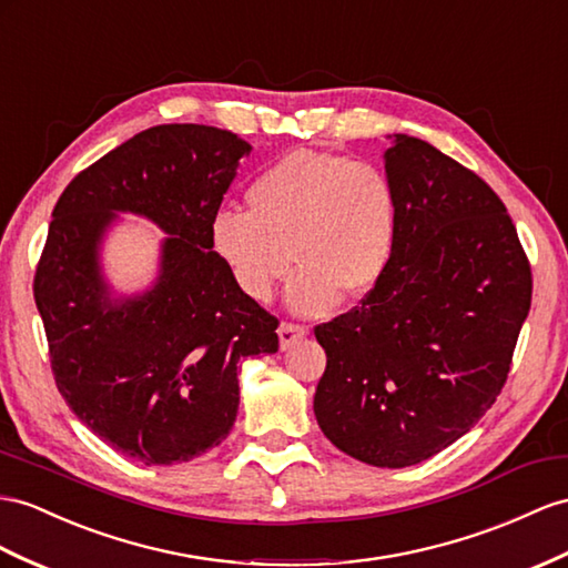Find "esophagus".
Segmentation results:
<instances>
[{
  "label": "esophagus",
  "instance_id": "obj_1",
  "mask_svg": "<svg viewBox=\"0 0 568 568\" xmlns=\"http://www.w3.org/2000/svg\"><path fill=\"white\" fill-rule=\"evenodd\" d=\"M310 333L307 326H300V324H287L283 322L278 326V336H281V351H287L290 345H295L300 338H304Z\"/></svg>",
  "mask_w": 568,
  "mask_h": 568
}]
</instances>
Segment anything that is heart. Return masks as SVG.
I'll list each match as a JSON object with an SVG mask.
<instances>
[{
    "label": "heart",
    "instance_id": "b5f03b06",
    "mask_svg": "<svg viewBox=\"0 0 568 568\" xmlns=\"http://www.w3.org/2000/svg\"><path fill=\"white\" fill-rule=\"evenodd\" d=\"M250 211L221 209L211 244L242 293L268 302L290 283L297 314H324L382 281L396 246L398 203L386 174L362 160L326 151H293L246 189Z\"/></svg>",
    "mask_w": 568,
    "mask_h": 568
}]
</instances>
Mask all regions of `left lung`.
Wrapping results in <instances>:
<instances>
[{"instance_id":"1","label":"left lung","mask_w":568,"mask_h":568,"mask_svg":"<svg viewBox=\"0 0 568 568\" xmlns=\"http://www.w3.org/2000/svg\"><path fill=\"white\" fill-rule=\"evenodd\" d=\"M396 246L359 307L314 328L316 423L343 454L405 468L439 454L501 394L530 312L528 256L501 199L432 143L394 134Z\"/></svg>"}]
</instances>
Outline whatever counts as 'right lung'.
I'll use <instances>...</instances> for the list:
<instances>
[{
	"mask_svg": "<svg viewBox=\"0 0 568 568\" xmlns=\"http://www.w3.org/2000/svg\"><path fill=\"white\" fill-rule=\"evenodd\" d=\"M252 145L206 124H160L79 172L36 271L57 388L81 423L145 465L192 460L237 417V365L278 351V318L213 252L211 221ZM118 212L169 237L154 285L114 298L99 244Z\"/></svg>",
	"mask_w": 568,
	"mask_h": 568,
	"instance_id": "right-lung-1",
	"label": "right lung"
}]
</instances>
